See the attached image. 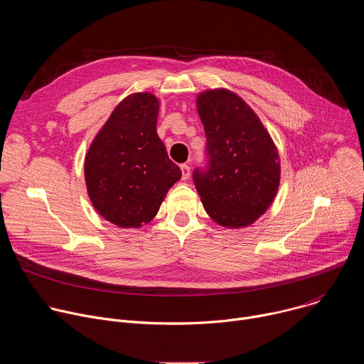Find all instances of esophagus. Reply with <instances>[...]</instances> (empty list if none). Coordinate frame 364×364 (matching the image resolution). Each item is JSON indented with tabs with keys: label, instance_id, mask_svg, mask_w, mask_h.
<instances>
[{
	"label": "esophagus",
	"instance_id": "34e87169",
	"mask_svg": "<svg viewBox=\"0 0 364 364\" xmlns=\"http://www.w3.org/2000/svg\"><path fill=\"white\" fill-rule=\"evenodd\" d=\"M190 177V167L188 164H181V178L187 180Z\"/></svg>",
	"mask_w": 364,
	"mask_h": 364
}]
</instances>
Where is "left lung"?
<instances>
[{"label":"left lung","mask_w":364,"mask_h":364,"mask_svg":"<svg viewBox=\"0 0 364 364\" xmlns=\"http://www.w3.org/2000/svg\"><path fill=\"white\" fill-rule=\"evenodd\" d=\"M205 134L207 164L193 181L216 223L245 228L267 212L281 177L278 149L247 103L226 89L197 96Z\"/></svg>","instance_id":"1"}]
</instances>
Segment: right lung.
<instances>
[{
  "instance_id": "obj_1",
  "label": "right lung",
  "mask_w": 364,
  "mask_h": 364,
  "mask_svg": "<svg viewBox=\"0 0 364 364\" xmlns=\"http://www.w3.org/2000/svg\"><path fill=\"white\" fill-rule=\"evenodd\" d=\"M160 102L152 93L127 96L95 136L85 180L96 212L119 228H139L159 213L181 170L157 134Z\"/></svg>"
}]
</instances>
